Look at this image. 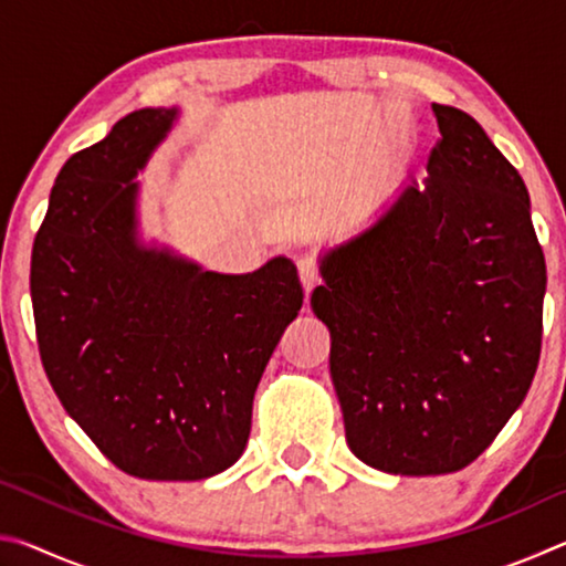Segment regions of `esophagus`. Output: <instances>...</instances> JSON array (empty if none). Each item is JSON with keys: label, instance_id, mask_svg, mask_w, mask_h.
<instances>
[{"label": "esophagus", "instance_id": "obj_1", "mask_svg": "<svg viewBox=\"0 0 566 566\" xmlns=\"http://www.w3.org/2000/svg\"><path fill=\"white\" fill-rule=\"evenodd\" d=\"M296 272H300V280H302V286H304V294L310 296L314 286H317V284L322 282L317 262L310 260V256H300V260H296Z\"/></svg>", "mask_w": 566, "mask_h": 566}]
</instances>
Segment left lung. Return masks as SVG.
I'll use <instances>...</instances> for the list:
<instances>
[{
  "label": "left lung",
  "mask_w": 566,
  "mask_h": 566,
  "mask_svg": "<svg viewBox=\"0 0 566 566\" xmlns=\"http://www.w3.org/2000/svg\"><path fill=\"white\" fill-rule=\"evenodd\" d=\"M432 112L427 177L329 249L312 292L347 444L401 476L459 472L494 442L532 387L547 290L520 171L467 112Z\"/></svg>",
  "instance_id": "obj_1"
}]
</instances>
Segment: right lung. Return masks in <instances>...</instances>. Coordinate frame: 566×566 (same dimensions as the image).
I'll return each instance as SVG.
<instances>
[{
    "label": "right lung",
    "instance_id": "obj_1",
    "mask_svg": "<svg viewBox=\"0 0 566 566\" xmlns=\"http://www.w3.org/2000/svg\"><path fill=\"white\" fill-rule=\"evenodd\" d=\"M177 109H137L56 177L32 249L46 379L122 472L214 476L242 457L252 401L304 292L286 256L207 272L137 239V171Z\"/></svg>",
    "mask_w": 566,
    "mask_h": 566
}]
</instances>
